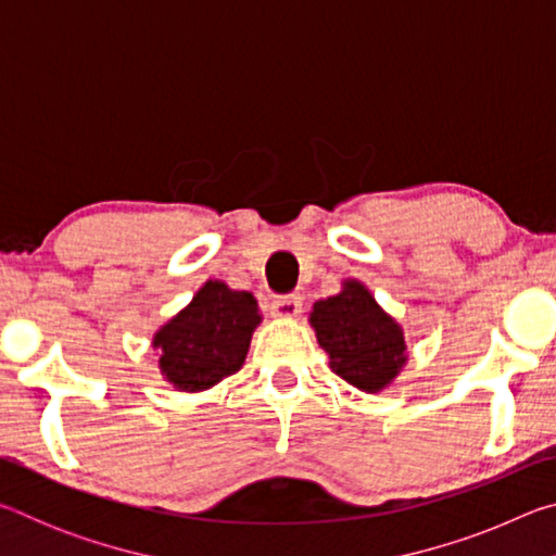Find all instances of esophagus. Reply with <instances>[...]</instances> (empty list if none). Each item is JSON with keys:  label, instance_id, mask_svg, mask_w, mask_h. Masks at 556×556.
Masks as SVG:
<instances>
[{"label": "esophagus", "instance_id": "obj_1", "mask_svg": "<svg viewBox=\"0 0 556 556\" xmlns=\"http://www.w3.org/2000/svg\"><path fill=\"white\" fill-rule=\"evenodd\" d=\"M269 312L277 318H296L301 314V296H275L269 301Z\"/></svg>", "mask_w": 556, "mask_h": 556}]
</instances>
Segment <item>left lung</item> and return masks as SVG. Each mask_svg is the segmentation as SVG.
<instances>
[{"label": "left lung", "instance_id": "left-lung-1", "mask_svg": "<svg viewBox=\"0 0 556 556\" xmlns=\"http://www.w3.org/2000/svg\"><path fill=\"white\" fill-rule=\"evenodd\" d=\"M312 326L331 355V368L357 390L378 392L402 368V328L357 281H345L341 294L316 301Z\"/></svg>", "mask_w": 556, "mask_h": 556}]
</instances>
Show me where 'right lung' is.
<instances>
[{"label":"right lung","instance_id":"right-lung-1","mask_svg":"<svg viewBox=\"0 0 556 556\" xmlns=\"http://www.w3.org/2000/svg\"><path fill=\"white\" fill-rule=\"evenodd\" d=\"M257 324L255 296L232 291L223 281H208L191 304L156 333L162 372L168 382L188 392L211 388L240 370Z\"/></svg>","mask_w":556,"mask_h":556}]
</instances>
